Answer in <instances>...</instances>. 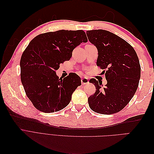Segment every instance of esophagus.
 <instances>
[{
    "label": "esophagus",
    "mask_w": 154,
    "mask_h": 154,
    "mask_svg": "<svg viewBox=\"0 0 154 154\" xmlns=\"http://www.w3.org/2000/svg\"><path fill=\"white\" fill-rule=\"evenodd\" d=\"M81 82H82V85H86V84H87V83H89V82H88V79L86 78H82Z\"/></svg>",
    "instance_id": "1"
}]
</instances>
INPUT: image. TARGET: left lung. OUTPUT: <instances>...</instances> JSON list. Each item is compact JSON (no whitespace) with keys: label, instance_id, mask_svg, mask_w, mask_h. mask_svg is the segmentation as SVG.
Instances as JSON below:
<instances>
[{"label":"left lung","instance_id":"obj_1","mask_svg":"<svg viewBox=\"0 0 154 154\" xmlns=\"http://www.w3.org/2000/svg\"><path fill=\"white\" fill-rule=\"evenodd\" d=\"M88 39L98 51L97 66L103 69L107 83L92 78L96 92L88 97L95 112L112 114L124 109L136 93L141 77V66L136 51L127 42L112 32L97 29L87 31Z\"/></svg>","mask_w":154,"mask_h":154}]
</instances>
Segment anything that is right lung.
<instances>
[{
	"instance_id": "1",
	"label": "right lung",
	"mask_w": 154,
	"mask_h": 154,
	"mask_svg": "<svg viewBox=\"0 0 154 154\" xmlns=\"http://www.w3.org/2000/svg\"><path fill=\"white\" fill-rule=\"evenodd\" d=\"M87 38L83 30H59L37 35L21 57L20 78L27 97L36 109L51 113L63 109L81 85L76 73L59 78L56 71L68 61L74 49Z\"/></svg>"
}]
</instances>
